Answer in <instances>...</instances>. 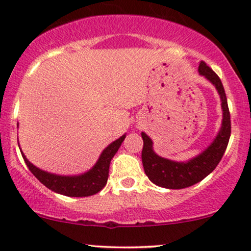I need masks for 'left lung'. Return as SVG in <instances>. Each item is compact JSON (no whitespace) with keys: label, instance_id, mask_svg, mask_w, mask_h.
Returning <instances> with one entry per match:
<instances>
[{"label":"left lung","instance_id":"8db88e82","mask_svg":"<svg viewBox=\"0 0 251 251\" xmlns=\"http://www.w3.org/2000/svg\"><path fill=\"white\" fill-rule=\"evenodd\" d=\"M200 75L205 77L211 85L215 86L216 91L221 99L222 116L221 127L211 144L204 151L191 159L185 162L168 159L158 155L153 150V142L145 132H142L144 142L142 151V160L144 171L152 183L165 189H184L194 185L206 176L211 174L221 162L231 133L230 113L227 107L226 96L221 79L205 62L201 61L198 66Z\"/></svg>","mask_w":251,"mask_h":251}]
</instances>
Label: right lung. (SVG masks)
Listing matches in <instances>:
<instances>
[{
    "label": "right lung",
    "mask_w": 251,
    "mask_h": 251,
    "mask_svg": "<svg viewBox=\"0 0 251 251\" xmlns=\"http://www.w3.org/2000/svg\"><path fill=\"white\" fill-rule=\"evenodd\" d=\"M125 137L126 133L114 142H112L107 148L103 149L99 158H98L97 163L88 171L83 172L81 175L63 176L51 174V172L45 171V170L39 169L34 164H31L22 152V150L21 153L31 174L51 191L63 196H68V197H87V196L96 195L106 185L108 178L109 164H111L112 158L119 150Z\"/></svg>",
    "instance_id": "add662e5"
}]
</instances>
